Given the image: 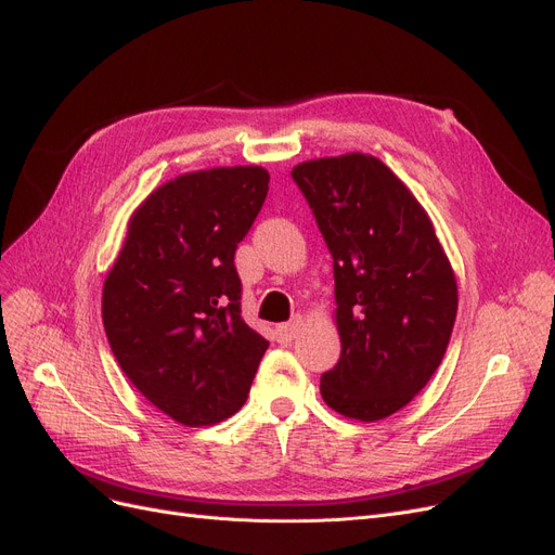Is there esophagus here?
Listing matches in <instances>:
<instances>
[{
    "label": "esophagus",
    "instance_id": "obj_1",
    "mask_svg": "<svg viewBox=\"0 0 555 555\" xmlns=\"http://www.w3.org/2000/svg\"><path fill=\"white\" fill-rule=\"evenodd\" d=\"M301 332V315H295L291 322H283L276 326V336L281 343H293Z\"/></svg>",
    "mask_w": 555,
    "mask_h": 555
}]
</instances>
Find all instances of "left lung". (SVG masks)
Returning a JSON list of instances; mask_svg holds the SVG:
<instances>
[{
    "mask_svg": "<svg viewBox=\"0 0 555 555\" xmlns=\"http://www.w3.org/2000/svg\"><path fill=\"white\" fill-rule=\"evenodd\" d=\"M293 180L334 258L340 359L320 393L338 414L379 421L439 367L457 283L421 203L371 155L304 162Z\"/></svg>",
    "mask_w": 555,
    "mask_h": 555,
    "instance_id": "obj_1",
    "label": "left lung"
}]
</instances>
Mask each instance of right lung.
Here are the masks:
<instances>
[{
  "instance_id": "1",
  "label": "right lung",
  "mask_w": 555,
  "mask_h": 555,
  "mask_svg": "<svg viewBox=\"0 0 555 555\" xmlns=\"http://www.w3.org/2000/svg\"><path fill=\"white\" fill-rule=\"evenodd\" d=\"M260 167L178 176L139 205L105 279L102 322L120 371L198 427L246 402L267 343L242 320L237 244L270 190Z\"/></svg>"
}]
</instances>
